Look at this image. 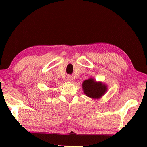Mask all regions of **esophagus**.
<instances>
[{
    "mask_svg": "<svg viewBox=\"0 0 147 147\" xmlns=\"http://www.w3.org/2000/svg\"><path fill=\"white\" fill-rule=\"evenodd\" d=\"M67 80L69 82H72L73 80V77L71 76H67Z\"/></svg>",
    "mask_w": 147,
    "mask_h": 147,
    "instance_id": "esophagus-1",
    "label": "esophagus"
}]
</instances>
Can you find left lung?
<instances>
[{
	"label": "left lung",
	"instance_id": "obj_1",
	"mask_svg": "<svg viewBox=\"0 0 147 147\" xmlns=\"http://www.w3.org/2000/svg\"><path fill=\"white\" fill-rule=\"evenodd\" d=\"M82 86L84 94L93 99L100 98L108 90V86L106 84L97 82L93 78L84 80Z\"/></svg>",
	"mask_w": 147,
	"mask_h": 147
}]
</instances>
